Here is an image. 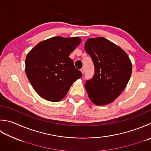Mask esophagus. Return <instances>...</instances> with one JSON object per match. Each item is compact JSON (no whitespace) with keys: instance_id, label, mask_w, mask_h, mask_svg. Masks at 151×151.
<instances>
[{"instance_id":"obj_1","label":"esophagus","mask_w":151,"mask_h":151,"mask_svg":"<svg viewBox=\"0 0 151 151\" xmlns=\"http://www.w3.org/2000/svg\"><path fill=\"white\" fill-rule=\"evenodd\" d=\"M81 72H82V74H84V71H85V69H84V67H82V69H81Z\"/></svg>"}]
</instances>
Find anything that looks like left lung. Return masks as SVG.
<instances>
[{
    "label": "left lung",
    "instance_id": "left-lung-1",
    "mask_svg": "<svg viewBox=\"0 0 151 151\" xmlns=\"http://www.w3.org/2000/svg\"><path fill=\"white\" fill-rule=\"evenodd\" d=\"M84 49L93 61L94 75L85 88L94 104L113 102L124 90L132 75V65L126 53L104 37L89 38Z\"/></svg>",
    "mask_w": 151,
    "mask_h": 151
}]
</instances>
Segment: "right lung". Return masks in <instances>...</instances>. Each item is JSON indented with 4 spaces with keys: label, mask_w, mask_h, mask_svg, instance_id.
I'll return each mask as SVG.
<instances>
[{
    "label": "right lung",
    "mask_w": 151,
    "mask_h": 151,
    "mask_svg": "<svg viewBox=\"0 0 151 151\" xmlns=\"http://www.w3.org/2000/svg\"><path fill=\"white\" fill-rule=\"evenodd\" d=\"M78 37H54L38 43L27 55L25 72L41 97L60 101L82 76L69 56L81 42Z\"/></svg>",
    "instance_id": "right-lung-1"
}]
</instances>
